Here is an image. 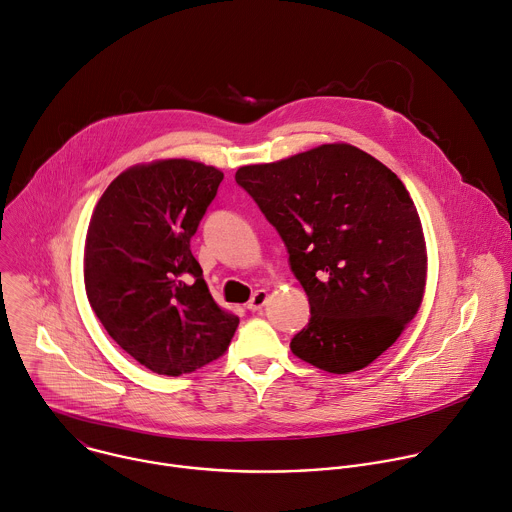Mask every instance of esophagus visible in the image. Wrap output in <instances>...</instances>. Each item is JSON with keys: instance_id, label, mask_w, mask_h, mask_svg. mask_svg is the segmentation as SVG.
Segmentation results:
<instances>
[{"instance_id": "1", "label": "esophagus", "mask_w": 512, "mask_h": 512, "mask_svg": "<svg viewBox=\"0 0 512 512\" xmlns=\"http://www.w3.org/2000/svg\"><path fill=\"white\" fill-rule=\"evenodd\" d=\"M267 298H269L267 289H257L255 294H253V298H251V300H249V304H247V310H251V312L261 310V308L267 304Z\"/></svg>"}]
</instances>
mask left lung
Listing matches in <instances>:
<instances>
[{
  "instance_id": "left-lung-1",
  "label": "left lung",
  "mask_w": 512,
  "mask_h": 512,
  "mask_svg": "<svg viewBox=\"0 0 512 512\" xmlns=\"http://www.w3.org/2000/svg\"><path fill=\"white\" fill-rule=\"evenodd\" d=\"M235 180L279 233L310 302L291 352L334 375L369 367L423 300L425 239L403 182L348 143L243 166Z\"/></svg>"
}]
</instances>
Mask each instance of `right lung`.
Segmentation results:
<instances>
[{
	"mask_svg": "<svg viewBox=\"0 0 512 512\" xmlns=\"http://www.w3.org/2000/svg\"><path fill=\"white\" fill-rule=\"evenodd\" d=\"M225 174L158 160L119 174L97 202L85 287L109 336L145 369L180 377L223 356L239 318L212 300L190 251Z\"/></svg>",
	"mask_w": 512,
	"mask_h": 512,
	"instance_id": "right-lung-1",
	"label": "right lung"
}]
</instances>
